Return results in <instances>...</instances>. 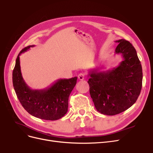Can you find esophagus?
<instances>
[{"label": "esophagus", "instance_id": "esophagus-1", "mask_svg": "<svg viewBox=\"0 0 153 153\" xmlns=\"http://www.w3.org/2000/svg\"><path fill=\"white\" fill-rule=\"evenodd\" d=\"M84 78H85V75H84V73H80L79 75H78V80H84Z\"/></svg>", "mask_w": 153, "mask_h": 153}]
</instances>
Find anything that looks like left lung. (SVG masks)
I'll list each match as a JSON object with an SVG mask.
<instances>
[{"label":"left lung","mask_w":153,"mask_h":153,"mask_svg":"<svg viewBox=\"0 0 153 153\" xmlns=\"http://www.w3.org/2000/svg\"><path fill=\"white\" fill-rule=\"evenodd\" d=\"M115 42L119 45L115 54H121L123 61L108 70L90 71L87 82L95 108L106 115H116L131 107L142 85V69L135 48L124 39Z\"/></svg>","instance_id":"left-lung-1"}]
</instances>
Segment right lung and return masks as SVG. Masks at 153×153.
Wrapping results in <instances>:
<instances>
[{
    "instance_id": "obj_1",
    "label": "right lung",
    "mask_w": 153,
    "mask_h": 153,
    "mask_svg": "<svg viewBox=\"0 0 153 153\" xmlns=\"http://www.w3.org/2000/svg\"><path fill=\"white\" fill-rule=\"evenodd\" d=\"M34 45L21 50L13 71V84L16 96L27 112L45 120L55 121L62 117L68 109V99L76 84L77 77L59 79L43 89H32L22 77L20 55Z\"/></svg>"
}]
</instances>
